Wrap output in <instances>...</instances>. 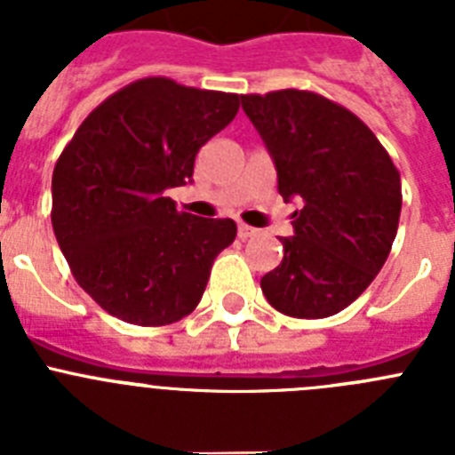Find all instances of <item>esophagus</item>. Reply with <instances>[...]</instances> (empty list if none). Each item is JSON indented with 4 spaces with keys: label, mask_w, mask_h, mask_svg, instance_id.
I'll list each match as a JSON object with an SVG mask.
<instances>
[{
    "label": "esophagus",
    "mask_w": 455,
    "mask_h": 455,
    "mask_svg": "<svg viewBox=\"0 0 455 455\" xmlns=\"http://www.w3.org/2000/svg\"><path fill=\"white\" fill-rule=\"evenodd\" d=\"M257 232H259V230H255V228H251V225L239 223V236H241V239H251V236H255Z\"/></svg>",
    "instance_id": "esophagus-1"
}]
</instances>
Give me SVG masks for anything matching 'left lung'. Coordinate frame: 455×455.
I'll use <instances>...</instances> for the list:
<instances>
[{
  "instance_id": "obj_1",
  "label": "left lung",
  "mask_w": 455,
  "mask_h": 455,
  "mask_svg": "<svg viewBox=\"0 0 455 455\" xmlns=\"http://www.w3.org/2000/svg\"><path fill=\"white\" fill-rule=\"evenodd\" d=\"M277 171V191L299 198L284 257L262 277L268 303L296 319H323L371 284L392 251L401 175L348 108L309 91L241 95Z\"/></svg>"
}]
</instances>
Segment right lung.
Returning <instances> with one entry per match:
<instances>
[{
	"label": "right lung",
	"mask_w": 455,
	"mask_h": 455,
	"mask_svg": "<svg viewBox=\"0 0 455 455\" xmlns=\"http://www.w3.org/2000/svg\"><path fill=\"white\" fill-rule=\"evenodd\" d=\"M239 100L139 79L92 108L61 152L52 228L79 287L108 315L168 325L200 303L236 223L178 212L166 188L191 182L196 155L235 120Z\"/></svg>",
	"instance_id": "add662e5"
}]
</instances>
